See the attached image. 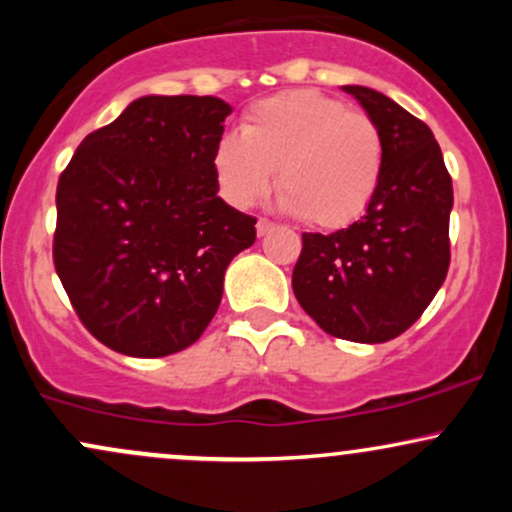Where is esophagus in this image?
<instances>
[{
    "label": "esophagus",
    "instance_id": "esophagus-1",
    "mask_svg": "<svg viewBox=\"0 0 512 512\" xmlns=\"http://www.w3.org/2000/svg\"><path fill=\"white\" fill-rule=\"evenodd\" d=\"M272 228H274V223L269 219H257V236H267Z\"/></svg>",
    "mask_w": 512,
    "mask_h": 512
}]
</instances>
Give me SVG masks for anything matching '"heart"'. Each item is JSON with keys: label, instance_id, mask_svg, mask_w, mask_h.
<instances>
[{"label": "heart", "instance_id": "obj_1", "mask_svg": "<svg viewBox=\"0 0 512 512\" xmlns=\"http://www.w3.org/2000/svg\"><path fill=\"white\" fill-rule=\"evenodd\" d=\"M385 142L378 122L313 88L250 105L240 134L214 149L221 197L245 209L272 190L279 168L281 209L317 228H344L366 214L380 187Z\"/></svg>", "mask_w": 512, "mask_h": 512}]
</instances>
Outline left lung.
I'll return each mask as SVG.
<instances>
[{
    "mask_svg": "<svg viewBox=\"0 0 512 512\" xmlns=\"http://www.w3.org/2000/svg\"><path fill=\"white\" fill-rule=\"evenodd\" d=\"M346 93L378 122L385 142L380 187L349 228L303 233L293 293L327 334L383 344L428 308L450 267L452 180L426 122L366 86Z\"/></svg>",
    "mask_w": 512,
    "mask_h": 512,
    "instance_id": "left-lung-1",
    "label": "left lung"
}]
</instances>
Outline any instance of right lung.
<instances>
[{
    "mask_svg": "<svg viewBox=\"0 0 512 512\" xmlns=\"http://www.w3.org/2000/svg\"><path fill=\"white\" fill-rule=\"evenodd\" d=\"M231 105L144 96L79 144L57 182L52 260L98 342L158 358L195 344L255 216L216 195L214 149Z\"/></svg>",
    "mask_w": 512,
    "mask_h": 512,
    "instance_id": "1",
    "label": "right lung"
}]
</instances>
